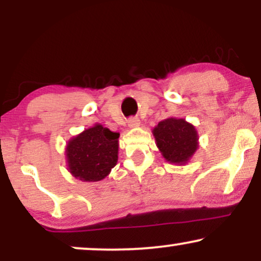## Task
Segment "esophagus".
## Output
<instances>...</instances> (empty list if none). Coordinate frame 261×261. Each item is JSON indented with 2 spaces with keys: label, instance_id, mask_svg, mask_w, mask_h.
I'll return each instance as SVG.
<instances>
[{
  "label": "esophagus",
  "instance_id": "obj_1",
  "mask_svg": "<svg viewBox=\"0 0 261 261\" xmlns=\"http://www.w3.org/2000/svg\"><path fill=\"white\" fill-rule=\"evenodd\" d=\"M127 125H128V127H136V126H139V125H140V120L134 116V118L128 119Z\"/></svg>",
  "mask_w": 261,
  "mask_h": 261
}]
</instances>
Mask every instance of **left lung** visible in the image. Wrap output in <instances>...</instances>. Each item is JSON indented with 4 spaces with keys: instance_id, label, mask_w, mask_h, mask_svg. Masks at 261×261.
Returning <instances> with one entry per match:
<instances>
[{
    "instance_id": "1",
    "label": "left lung",
    "mask_w": 261,
    "mask_h": 261,
    "mask_svg": "<svg viewBox=\"0 0 261 261\" xmlns=\"http://www.w3.org/2000/svg\"><path fill=\"white\" fill-rule=\"evenodd\" d=\"M153 135L158 148L169 163H185L197 148L195 127L184 119L169 118L161 121Z\"/></svg>"
}]
</instances>
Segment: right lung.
<instances>
[{
	"label": "right lung",
	"mask_w": 261,
	"mask_h": 261,
	"mask_svg": "<svg viewBox=\"0 0 261 261\" xmlns=\"http://www.w3.org/2000/svg\"><path fill=\"white\" fill-rule=\"evenodd\" d=\"M119 133L95 125L73 137L66 147L68 170L82 181H99L118 162Z\"/></svg>",
	"instance_id": "obj_1"
}]
</instances>
